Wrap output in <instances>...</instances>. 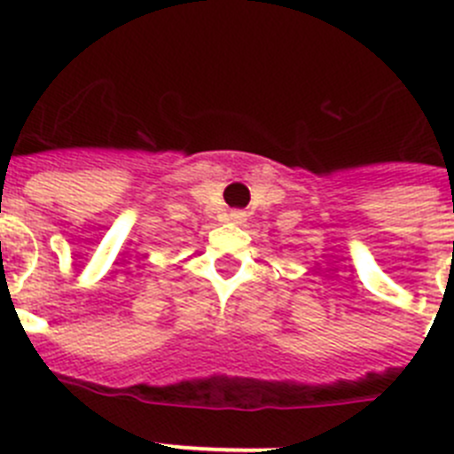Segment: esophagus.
Returning <instances> with one entry per match:
<instances>
[{
    "instance_id": "34e87169",
    "label": "esophagus",
    "mask_w": 454,
    "mask_h": 454,
    "mask_svg": "<svg viewBox=\"0 0 454 454\" xmlns=\"http://www.w3.org/2000/svg\"><path fill=\"white\" fill-rule=\"evenodd\" d=\"M230 220L231 223H246V214L243 211H231Z\"/></svg>"
}]
</instances>
